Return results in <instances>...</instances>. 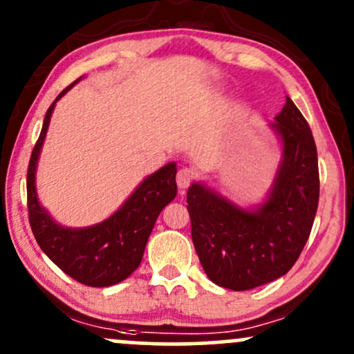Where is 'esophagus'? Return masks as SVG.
<instances>
[{
    "instance_id": "1",
    "label": "esophagus",
    "mask_w": 354,
    "mask_h": 354,
    "mask_svg": "<svg viewBox=\"0 0 354 354\" xmlns=\"http://www.w3.org/2000/svg\"><path fill=\"white\" fill-rule=\"evenodd\" d=\"M194 178H196V173H194L193 169H191V168H181L176 174V183H178V186H180L181 189H185V188H188L191 183H193Z\"/></svg>"
}]
</instances>
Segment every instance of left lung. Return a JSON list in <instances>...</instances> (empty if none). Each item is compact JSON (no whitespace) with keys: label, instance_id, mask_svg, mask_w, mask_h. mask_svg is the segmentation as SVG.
Returning a JSON list of instances; mask_svg holds the SVG:
<instances>
[{"label":"left lung","instance_id":"1","mask_svg":"<svg viewBox=\"0 0 354 354\" xmlns=\"http://www.w3.org/2000/svg\"><path fill=\"white\" fill-rule=\"evenodd\" d=\"M274 120L283 161L265 205L241 209L200 183L186 196L203 270L214 284L233 291L286 274L310 238L318 209V153L310 124L290 98Z\"/></svg>","mask_w":354,"mask_h":354}]
</instances>
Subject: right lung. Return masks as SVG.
<instances>
[{"label": "right lung", "mask_w": 354, "mask_h": 354, "mask_svg": "<svg viewBox=\"0 0 354 354\" xmlns=\"http://www.w3.org/2000/svg\"><path fill=\"white\" fill-rule=\"evenodd\" d=\"M75 83L64 88L48 108L41 135L31 153L26 176L28 218L39 248L61 271L81 284L104 288L123 281L140 266L158 214L176 196V165H166L146 178L124 205L100 225L81 230L56 225L36 198L35 173L53 108Z\"/></svg>", "instance_id": "obj_1"}]
</instances>
